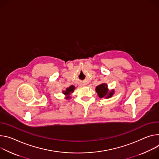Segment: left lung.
I'll list each match as a JSON object with an SVG mask.
<instances>
[{
    "label": "left lung",
    "instance_id": "1",
    "mask_svg": "<svg viewBox=\"0 0 159 159\" xmlns=\"http://www.w3.org/2000/svg\"><path fill=\"white\" fill-rule=\"evenodd\" d=\"M98 97L100 98H111L114 93V90H111V91H109L108 89H107V84L105 83H102L98 86H97L96 87L95 89Z\"/></svg>",
    "mask_w": 159,
    "mask_h": 159
}]
</instances>
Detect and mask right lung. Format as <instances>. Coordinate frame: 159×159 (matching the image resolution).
I'll return each instance as SVG.
<instances>
[{"mask_svg": "<svg viewBox=\"0 0 159 159\" xmlns=\"http://www.w3.org/2000/svg\"><path fill=\"white\" fill-rule=\"evenodd\" d=\"M75 89V86L73 85H71L69 87L67 88L65 91H62V93L66 96V99H69L70 98V94L74 92Z\"/></svg>", "mask_w": 159, "mask_h": 159, "instance_id": "1", "label": "right lung"}]
</instances>
